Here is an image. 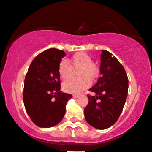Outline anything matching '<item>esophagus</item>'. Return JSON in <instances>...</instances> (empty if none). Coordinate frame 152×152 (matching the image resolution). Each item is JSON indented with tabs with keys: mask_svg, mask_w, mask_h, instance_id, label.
<instances>
[{
	"mask_svg": "<svg viewBox=\"0 0 152 152\" xmlns=\"http://www.w3.org/2000/svg\"><path fill=\"white\" fill-rule=\"evenodd\" d=\"M73 97L74 98V99H76V98L79 97V95H77V94H74V95H73Z\"/></svg>",
	"mask_w": 152,
	"mask_h": 152,
	"instance_id": "34e87169",
	"label": "esophagus"
}]
</instances>
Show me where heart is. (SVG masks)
Returning <instances> with one entry per match:
<instances>
[{
  "instance_id": "1",
  "label": "heart",
  "mask_w": 152,
  "mask_h": 152,
  "mask_svg": "<svg viewBox=\"0 0 152 152\" xmlns=\"http://www.w3.org/2000/svg\"><path fill=\"white\" fill-rule=\"evenodd\" d=\"M70 63L66 60L61 61L58 66V73L63 80L69 79L73 71L78 70L79 79H72L62 85V88L67 93H79L88 88L91 85L90 79H95L98 76L99 69L93 63L92 58L87 53L79 52L72 56Z\"/></svg>"
}]
</instances>
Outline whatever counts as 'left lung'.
I'll return each instance as SVG.
<instances>
[{
	"mask_svg": "<svg viewBox=\"0 0 152 152\" xmlns=\"http://www.w3.org/2000/svg\"><path fill=\"white\" fill-rule=\"evenodd\" d=\"M101 77L90 89L85 109L87 122L98 129H105L118 119L128 94V77L121 64L111 53L102 50Z\"/></svg>",
	"mask_w": 152,
	"mask_h": 152,
	"instance_id": "8db88e82",
	"label": "left lung"
}]
</instances>
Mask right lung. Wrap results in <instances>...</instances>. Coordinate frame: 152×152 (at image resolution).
<instances>
[{
    "label": "right lung",
    "mask_w": 152,
    "mask_h": 152,
    "mask_svg": "<svg viewBox=\"0 0 152 152\" xmlns=\"http://www.w3.org/2000/svg\"><path fill=\"white\" fill-rule=\"evenodd\" d=\"M65 56L63 50L50 48L33 59L26 75L23 103L33 123L42 128L59 124L73 96L60 91L58 66Z\"/></svg>",
    "instance_id": "right-lung-1"
}]
</instances>
